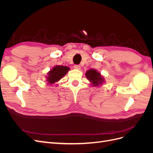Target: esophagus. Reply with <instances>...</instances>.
<instances>
[{
	"label": "esophagus",
	"instance_id": "1",
	"mask_svg": "<svg viewBox=\"0 0 153 153\" xmlns=\"http://www.w3.org/2000/svg\"><path fill=\"white\" fill-rule=\"evenodd\" d=\"M74 68L76 69H80L81 66L80 65H75V66H74Z\"/></svg>",
	"mask_w": 153,
	"mask_h": 153
}]
</instances>
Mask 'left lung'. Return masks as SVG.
I'll return each instance as SVG.
<instances>
[{
	"label": "left lung",
	"instance_id": "obj_1",
	"mask_svg": "<svg viewBox=\"0 0 153 153\" xmlns=\"http://www.w3.org/2000/svg\"><path fill=\"white\" fill-rule=\"evenodd\" d=\"M85 76L92 84V85L98 87L100 85H102L105 82L103 76L101 75L96 69H90L87 70L85 73Z\"/></svg>",
	"mask_w": 153,
	"mask_h": 153
}]
</instances>
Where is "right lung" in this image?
Segmentation results:
<instances>
[{
	"mask_svg": "<svg viewBox=\"0 0 153 153\" xmlns=\"http://www.w3.org/2000/svg\"><path fill=\"white\" fill-rule=\"evenodd\" d=\"M69 70V68L68 66H55L47 73V76H46L48 84L52 85L55 82L59 81L63 76L66 75Z\"/></svg>",
	"mask_w": 153,
	"mask_h": 153,
	"instance_id": "add662e5",
	"label": "right lung"
}]
</instances>
